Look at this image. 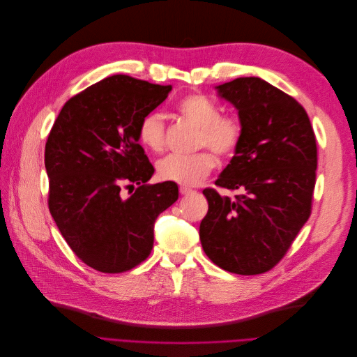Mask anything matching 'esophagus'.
I'll use <instances>...</instances> for the list:
<instances>
[{
    "label": "esophagus",
    "instance_id": "esophagus-1",
    "mask_svg": "<svg viewBox=\"0 0 357 357\" xmlns=\"http://www.w3.org/2000/svg\"><path fill=\"white\" fill-rule=\"evenodd\" d=\"M180 193H181L183 196H188V195L195 193V190H192V189H189V188H185V185H180Z\"/></svg>",
    "mask_w": 357,
    "mask_h": 357
}]
</instances>
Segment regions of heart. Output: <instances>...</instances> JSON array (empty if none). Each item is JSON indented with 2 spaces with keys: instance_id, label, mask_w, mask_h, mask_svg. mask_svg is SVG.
I'll return each instance as SVG.
<instances>
[{
  "instance_id": "heart-1",
  "label": "heart",
  "mask_w": 357,
  "mask_h": 357,
  "mask_svg": "<svg viewBox=\"0 0 357 357\" xmlns=\"http://www.w3.org/2000/svg\"><path fill=\"white\" fill-rule=\"evenodd\" d=\"M176 110L184 121L199 128L197 148L209 146L220 158H229L238 151L244 137L240 117L220 113L216 101L206 94L193 93L183 97L176 105ZM138 141L145 149L155 154L164 149L165 123L161 113L151 112L141 119ZM211 151L202 149L192 155H167L157 164L158 177L181 185H196L209 176L216 165V157Z\"/></svg>"
}]
</instances>
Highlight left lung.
Masks as SVG:
<instances>
[{
	"mask_svg": "<svg viewBox=\"0 0 357 357\" xmlns=\"http://www.w3.org/2000/svg\"><path fill=\"white\" fill-rule=\"evenodd\" d=\"M238 110L243 142L215 181L235 199L205 189L200 222L206 256L235 275H261L291 248L312 211L317 141L310 117L289 94L257 77L216 87Z\"/></svg>",
	"mask_w": 357,
	"mask_h": 357,
	"instance_id": "8db88e82",
	"label": "left lung"
}]
</instances>
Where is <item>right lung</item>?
Segmentation results:
<instances>
[{
    "mask_svg": "<svg viewBox=\"0 0 357 357\" xmlns=\"http://www.w3.org/2000/svg\"><path fill=\"white\" fill-rule=\"evenodd\" d=\"M169 91L172 86L112 75L68 100L50 129V215L75 256L101 273H123L145 261L155 219L178 199L173 181L145 184L154 167L138 144L141 119Z\"/></svg>",
    "mask_w": 357,
    "mask_h": 357,
    "instance_id": "right-lung-1",
    "label": "right lung"
}]
</instances>
